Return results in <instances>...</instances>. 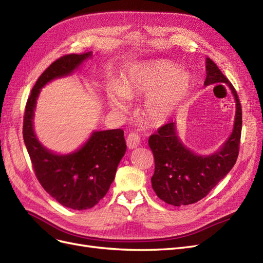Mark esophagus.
Here are the masks:
<instances>
[{
	"mask_svg": "<svg viewBox=\"0 0 263 263\" xmlns=\"http://www.w3.org/2000/svg\"><path fill=\"white\" fill-rule=\"evenodd\" d=\"M126 142H127V146H128L129 149L137 148L140 145V136L137 133L133 132L128 135V136H127Z\"/></svg>",
	"mask_w": 263,
	"mask_h": 263,
	"instance_id": "1",
	"label": "esophagus"
}]
</instances>
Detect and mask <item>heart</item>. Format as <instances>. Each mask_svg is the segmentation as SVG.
Instances as JSON below:
<instances>
[{"label": "heart", "instance_id": "b5f03b06", "mask_svg": "<svg viewBox=\"0 0 263 263\" xmlns=\"http://www.w3.org/2000/svg\"><path fill=\"white\" fill-rule=\"evenodd\" d=\"M190 84V76L179 71V67L158 61L142 67L121 87H112L107 92V101L113 108L125 110L128 98L149 97L145 106L147 117L154 124H162L185 99Z\"/></svg>", "mask_w": 263, "mask_h": 263}]
</instances>
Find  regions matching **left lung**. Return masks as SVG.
<instances>
[{"mask_svg":"<svg viewBox=\"0 0 263 263\" xmlns=\"http://www.w3.org/2000/svg\"><path fill=\"white\" fill-rule=\"evenodd\" d=\"M215 83H226L236 100L233 133L218 151L205 157L194 154L177 136L173 122L164 124L149 137L148 144L155 158L151 184L157 196L170 205H189L202 200L233 169L239 154L242 126L239 98L233 84L208 58L204 84Z\"/></svg>","mask_w":263,"mask_h":263,"instance_id":"obj_1","label":"left lung"}]
</instances>
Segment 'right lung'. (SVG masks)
Instances as JSON below:
<instances>
[{
	"label": "right lung",
	"mask_w": 263,
	"mask_h": 263,
	"mask_svg": "<svg viewBox=\"0 0 263 263\" xmlns=\"http://www.w3.org/2000/svg\"><path fill=\"white\" fill-rule=\"evenodd\" d=\"M91 55L92 52L70 53L53 61L38 78L31 90L23 121L24 142L39 183L55 201L77 211L93 208L106 195L126 151L124 132H94L76 153L57 155L38 141L33 128V118L42 87L53 79L72 73Z\"/></svg>",
	"instance_id": "obj_1"
}]
</instances>
